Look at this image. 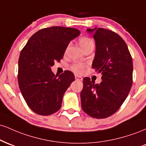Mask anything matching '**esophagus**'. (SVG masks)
Returning a JSON list of instances; mask_svg holds the SVG:
<instances>
[{
  "label": "esophagus",
  "instance_id": "esophagus-1",
  "mask_svg": "<svg viewBox=\"0 0 146 146\" xmlns=\"http://www.w3.org/2000/svg\"><path fill=\"white\" fill-rule=\"evenodd\" d=\"M75 80H80V81H82V80H83V78H82V77L79 76V75H75Z\"/></svg>",
  "mask_w": 146,
  "mask_h": 146
}]
</instances>
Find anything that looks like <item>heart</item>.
<instances>
[{
    "label": "heart",
    "instance_id": "heart-1",
    "mask_svg": "<svg viewBox=\"0 0 146 146\" xmlns=\"http://www.w3.org/2000/svg\"><path fill=\"white\" fill-rule=\"evenodd\" d=\"M93 44H94V43H93V41L90 38H87V37H83V38H81L80 39V46H81V47L82 48V49L85 47H86V46ZM84 68L85 64L83 63L74 64L71 66V69L76 73H78V74L82 73Z\"/></svg>",
    "mask_w": 146,
    "mask_h": 146
}]
</instances>
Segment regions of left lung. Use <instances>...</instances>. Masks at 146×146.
Masks as SVG:
<instances>
[{"instance_id": "obj_1", "label": "left lung", "mask_w": 146, "mask_h": 146, "mask_svg": "<svg viewBox=\"0 0 146 146\" xmlns=\"http://www.w3.org/2000/svg\"><path fill=\"white\" fill-rule=\"evenodd\" d=\"M95 42L92 67L101 73L102 82L83 79L82 108L97 119L111 116L119 109L132 84V59L125 41L116 33L103 28L87 29Z\"/></svg>"}]
</instances>
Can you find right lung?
Segmentation results:
<instances>
[{
	"mask_svg": "<svg viewBox=\"0 0 146 146\" xmlns=\"http://www.w3.org/2000/svg\"><path fill=\"white\" fill-rule=\"evenodd\" d=\"M80 34L75 28H44L35 33L21 51L18 84L25 102L34 113L46 116L60 110L63 95L75 75L66 71L58 77L51 67L63 58L70 42Z\"/></svg>",
	"mask_w": 146,
	"mask_h": 146,
	"instance_id": "add662e5",
	"label": "right lung"
}]
</instances>
